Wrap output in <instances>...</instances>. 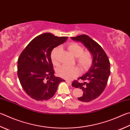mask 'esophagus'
<instances>
[{"label": "esophagus", "mask_w": 130, "mask_h": 130, "mask_svg": "<svg viewBox=\"0 0 130 130\" xmlns=\"http://www.w3.org/2000/svg\"><path fill=\"white\" fill-rule=\"evenodd\" d=\"M66 82H67V83L69 84V85H71V84H72V82H71V81H69V80H66Z\"/></svg>", "instance_id": "esophagus-1"}]
</instances>
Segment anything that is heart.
Here are the masks:
<instances>
[{"instance_id": "heart-1", "label": "heart", "mask_w": 130, "mask_h": 130, "mask_svg": "<svg viewBox=\"0 0 130 130\" xmlns=\"http://www.w3.org/2000/svg\"><path fill=\"white\" fill-rule=\"evenodd\" d=\"M68 49L70 53L76 57V61L82 71L88 70L93 64V57L91 52L84 51L83 47L75 42H72L68 45ZM61 51L60 46L54 48L51 53V58L53 65H58V55ZM58 76L65 79H71L78 74L79 69L76 67L62 66L57 70Z\"/></svg>"}]
</instances>
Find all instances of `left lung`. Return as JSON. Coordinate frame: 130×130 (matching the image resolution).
Wrapping results in <instances>:
<instances>
[{
	"instance_id": "1",
	"label": "left lung",
	"mask_w": 130,
	"mask_h": 130,
	"mask_svg": "<svg viewBox=\"0 0 130 130\" xmlns=\"http://www.w3.org/2000/svg\"><path fill=\"white\" fill-rule=\"evenodd\" d=\"M71 39L82 42L93 55V64L89 71L78 78L85 82L79 83L74 81L72 84L73 87L81 89L84 91L83 95L78 100L90 102L98 98L104 91L110 74V61L102 47L88 35H82Z\"/></svg>"
}]
</instances>
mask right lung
<instances>
[{
    "label": "right lung",
    "mask_w": 130,
    "mask_h": 130,
    "mask_svg": "<svg viewBox=\"0 0 130 130\" xmlns=\"http://www.w3.org/2000/svg\"><path fill=\"white\" fill-rule=\"evenodd\" d=\"M67 39L50 33L41 34L33 39L20 54L18 75L23 89L32 99L49 100L55 94L58 84L65 81L54 75L51 53Z\"/></svg>",
    "instance_id": "1"
}]
</instances>
